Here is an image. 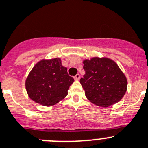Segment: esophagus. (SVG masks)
I'll return each instance as SVG.
<instances>
[{"label": "esophagus", "instance_id": "34e87169", "mask_svg": "<svg viewBox=\"0 0 148 148\" xmlns=\"http://www.w3.org/2000/svg\"><path fill=\"white\" fill-rule=\"evenodd\" d=\"M74 78L75 80H79V79H80V75H79V74H77V75H75V77H74Z\"/></svg>", "mask_w": 148, "mask_h": 148}]
</instances>
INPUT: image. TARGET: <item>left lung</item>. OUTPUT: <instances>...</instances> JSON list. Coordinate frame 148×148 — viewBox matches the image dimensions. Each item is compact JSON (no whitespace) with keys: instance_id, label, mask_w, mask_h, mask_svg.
Returning a JSON list of instances; mask_svg holds the SVG:
<instances>
[{"instance_id":"8db88e82","label":"left lung","mask_w":148,"mask_h":148,"mask_svg":"<svg viewBox=\"0 0 148 148\" xmlns=\"http://www.w3.org/2000/svg\"><path fill=\"white\" fill-rule=\"evenodd\" d=\"M86 74L80 79L86 97L94 104L108 107L119 102L127 90L125 74L114 61L94 58L83 61Z\"/></svg>"}]
</instances>
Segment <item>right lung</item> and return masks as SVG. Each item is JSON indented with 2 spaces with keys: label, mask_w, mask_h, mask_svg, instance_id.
Masks as SVG:
<instances>
[{
  "label": "right lung",
  "mask_w": 148,
  "mask_h": 148,
  "mask_svg": "<svg viewBox=\"0 0 148 148\" xmlns=\"http://www.w3.org/2000/svg\"><path fill=\"white\" fill-rule=\"evenodd\" d=\"M74 81L68 74L67 69L62 66L60 59L42 60L29 73L26 88L33 101L50 106L66 97Z\"/></svg>",
  "instance_id": "obj_1"
}]
</instances>
